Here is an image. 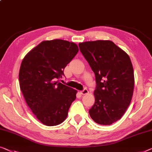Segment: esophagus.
Here are the masks:
<instances>
[{
    "instance_id": "1",
    "label": "esophagus",
    "mask_w": 152,
    "mask_h": 152,
    "mask_svg": "<svg viewBox=\"0 0 152 152\" xmlns=\"http://www.w3.org/2000/svg\"><path fill=\"white\" fill-rule=\"evenodd\" d=\"M88 93H89V91H88V90L87 89H84L83 91H80V94L86 95V94H87Z\"/></svg>"
}]
</instances>
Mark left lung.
Listing matches in <instances>:
<instances>
[{
  "instance_id": "1",
  "label": "left lung",
  "mask_w": 152,
  "mask_h": 152,
  "mask_svg": "<svg viewBox=\"0 0 152 152\" xmlns=\"http://www.w3.org/2000/svg\"><path fill=\"white\" fill-rule=\"evenodd\" d=\"M78 46L96 76V100L90 116L97 124L110 125L121 118L132 98L134 77L130 58L111 41L85 42Z\"/></svg>"
}]
</instances>
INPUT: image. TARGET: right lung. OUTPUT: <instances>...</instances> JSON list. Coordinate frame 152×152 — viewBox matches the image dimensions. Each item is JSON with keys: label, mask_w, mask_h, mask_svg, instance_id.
<instances>
[{"label": "right lung", "mask_w": 152, "mask_h": 152, "mask_svg": "<svg viewBox=\"0 0 152 152\" xmlns=\"http://www.w3.org/2000/svg\"><path fill=\"white\" fill-rule=\"evenodd\" d=\"M78 52L76 44L62 39L44 41L26 54L19 72L24 98L38 120L48 126L66 119L77 91L57 79Z\"/></svg>", "instance_id": "1"}]
</instances>
